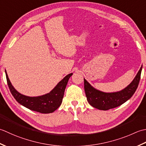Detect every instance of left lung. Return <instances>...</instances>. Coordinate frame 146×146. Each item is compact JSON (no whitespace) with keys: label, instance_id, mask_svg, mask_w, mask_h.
Masks as SVG:
<instances>
[{"label":"left lung","instance_id":"left-lung-1","mask_svg":"<svg viewBox=\"0 0 146 146\" xmlns=\"http://www.w3.org/2000/svg\"><path fill=\"white\" fill-rule=\"evenodd\" d=\"M142 69V65L133 81L126 88L113 93H105L96 90L84 78V91L88 102L94 108L100 110H108L121 105L129 100L135 92L141 79Z\"/></svg>","mask_w":146,"mask_h":146}]
</instances>
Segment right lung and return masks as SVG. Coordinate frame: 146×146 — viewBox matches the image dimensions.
<instances>
[{"label": "right lung", "mask_w": 146, "mask_h": 146, "mask_svg": "<svg viewBox=\"0 0 146 146\" xmlns=\"http://www.w3.org/2000/svg\"><path fill=\"white\" fill-rule=\"evenodd\" d=\"M5 72L11 93L17 102L31 110L41 113H53L60 106L68 81L73 74L67 75L48 93L38 96H28L21 94L14 88L5 70Z\"/></svg>", "instance_id": "add662e5"}]
</instances>
